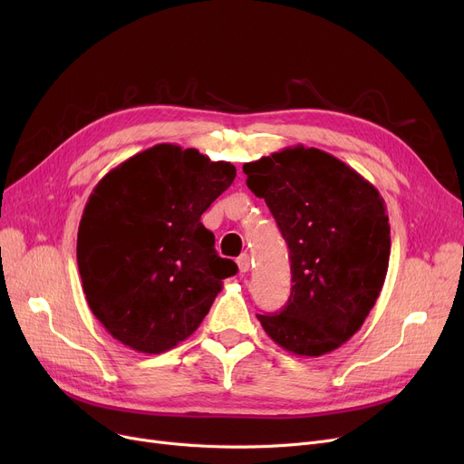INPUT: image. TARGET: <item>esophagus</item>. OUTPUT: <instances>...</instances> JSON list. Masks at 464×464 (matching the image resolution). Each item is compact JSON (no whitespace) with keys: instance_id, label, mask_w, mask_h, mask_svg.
<instances>
[{"instance_id":"obj_1","label":"esophagus","mask_w":464,"mask_h":464,"mask_svg":"<svg viewBox=\"0 0 464 464\" xmlns=\"http://www.w3.org/2000/svg\"><path fill=\"white\" fill-rule=\"evenodd\" d=\"M237 265H238V271H240V273H248L250 266H252L250 256H248V254H242V256L237 259Z\"/></svg>"}]
</instances>
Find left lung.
<instances>
[{
	"instance_id": "8db88e82",
	"label": "left lung",
	"mask_w": 464,
	"mask_h": 464,
	"mask_svg": "<svg viewBox=\"0 0 464 464\" xmlns=\"http://www.w3.org/2000/svg\"><path fill=\"white\" fill-rule=\"evenodd\" d=\"M242 170L287 242L294 282L285 306L257 320L295 355L340 348L367 320L387 275L392 229L380 191L344 161L303 144Z\"/></svg>"
}]
</instances>
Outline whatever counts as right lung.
Returning <instances> with one entry per match:
<instances>
[{
	"instance_id": "add662e5",
	"label": "right lung",
	"mask_w": 464,
	"mask_h": 464,
	"mask_svg": "<svg viewBox=\"0 0 464 464\" xmlns=\"http://www.w3.org/2000/svg\"><path fill=\"white\" fill-rule=\"evenodd\" d=\"M235 175L229 161L163 142L109 170L90 193L77 237L82 289L95 318L124 346L175 348L237 273L201 224Z\"/></svg>"
}]
</instances>
